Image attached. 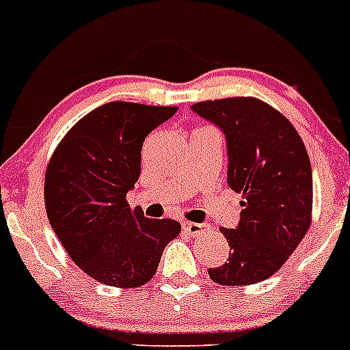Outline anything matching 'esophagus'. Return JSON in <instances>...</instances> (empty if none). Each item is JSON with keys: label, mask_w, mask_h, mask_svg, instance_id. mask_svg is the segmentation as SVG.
<instances>
[{"label": "esophagus", "mask_w": 350, "mask_h": 350, "mask_svg": "<svg viewBox=\"0 0 350 350\" xmlns=\"http://www.w3.org/2000/svg\"><path fill=\"white\" fill-rule=\"evenodd\" d=\"M184 230L189 231L191 234L198 237V234H205L210 231V226L208 224H202V222H184Z\"/></svg>", "instance_id": "1"}]
</instances>
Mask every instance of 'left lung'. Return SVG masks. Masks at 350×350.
I'll return each instance as SVG.
<instances>
[{"instance_id": "8db88e82", "label": "left lung", "mask_w": 350, "mask_h": 350, "mask_svg": "<svg viewBox=\"0 0 350 350\" xmlns=\"http://www.w3.org/2000/svg\"><path fill=\"white\" fill-rule=\"evenodd\" d=\"M193 112L217 126L228 147V184L242 194L224 265L208 268L222 286H249L279 271L310 228L312 168L301 137L273 107L256 98L194 103Z\"/></svg>"}]
</instances>
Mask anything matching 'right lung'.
Segmentation results:
<instances>
[{
  "label": "right lung",
  "mask_w": 350,
  "mask_h": 350,
  "mask_svg": "<svg viewBox=\"0 0 350 350\" xmlns=\"http://www.w3.org/2000/svg\"><path fill=\"white\" fill-rule=\"evenodd\" d=\"M175 112L128 101L101 105L52 154L43 193L49 222L73 262L98 282L144 286L180 233L177 221L148 219L126 202L140 177L145 137Z\"/></svg>",
  "instance_id": "obj_1"
}]
</instances>
